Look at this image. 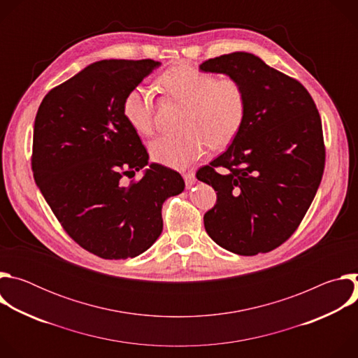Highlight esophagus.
<instances>
[{
	"mask_svg": "<svg viewBox=\"0 0 358 358\" xmlns=\"http://www.w3.org/2000/svg\"><path fill=\"white\" fill-rule=\"evenodd\" d=\"M182 177H184V180H185L187 187H191L192 184H195V174H194L192 171H187V173H184V174H182Z\"/></svg>",
	"mask_w": 358,
	"mask_h": 358,
	"instance_id": "obj_1",
	"label": "esophagus"
}]
</instances>
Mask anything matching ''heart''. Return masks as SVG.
I'll use <instances>...</instances> for the list:
<instances>
[{
    "label": "heart",
    "mask_w": 358,
    "mask_h": 358,
    "mask_svg": "<svg viewBox=\"0 0 358 358\" xmlns=\"http://www.w3.org/2000/svg\"><path fill=\"white\" fill-rule=\"evenodd\" d=\"M159 90L171 101L184 105L181 133L162 136L148 144L150 157L171 169H185L207 147L224 148L239 134L248 112L243 85L235 78H221L191 65H177L157 79ZM155 100L151 92L137 86L123 100V117L141 136L155 130Z\"/></svg>",
    "instance_id": "obj_1"
}]
</instances>
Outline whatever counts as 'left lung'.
Returning a JSON list of instances; mask_svg holds the SVG:
<instances>
[{"label":"left lung","instance_id":"obj_1","mask_svg":"<svg viewBox=\"0 0 358 358\" xmlns=\"http://www.w3.org/2000/svg\"><path fill=\"white\" fill-rule=\"evenodd\" d=\"M199 69L238 79L248 97L239 134L196 171L217 191L203 227L229 252H271L297 229L320 185L326 150L319 110L300 82L253 54L221 55ZM220 166L224 175L215 170Z\"/></svg>","mask_w":358,"mask_h":358}]
</instances>
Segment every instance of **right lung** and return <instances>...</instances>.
I'll return each instance as SVG.
<instances>
[{
    "mask_svg": "<svg viewBox=\"0 0 358 358\" xmlns=\"http://www.w3.org/2000/svg\"><path fill=\"white\" fill-rule=\"evenodd\" d=\"M160 62L105 59L49 90L34 124L32 173L68 235L103 259L147 250L163 231V202L184 191L180 173L148 164L123 117L124 96Z\"/></svg>",
    "mask_w": 358,
    "mask_h": 358,
    "instance_id": "add662e5",
    "label": "right lung"
}]
</instances>
